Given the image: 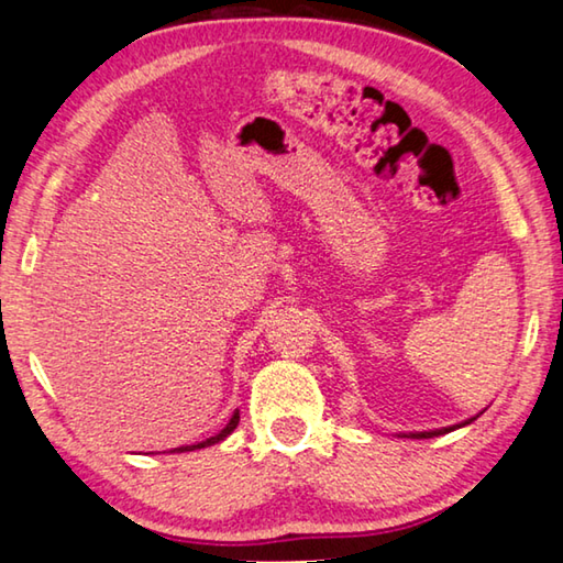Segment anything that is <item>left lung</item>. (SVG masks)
Returning a JSON list of instances; mask_svg holds the SVG:
<instances>
[{"instance_id":"left-lung-1","label":"left lung","mask_w":563,"mask_h":563,"mask_svg":"<svg viewBox=\"0 0 563 563\" xmlns=\"http://www.w3.org/2000/svg\"><path fill=\"white\" fill-rule=\"evenodd\" d=\"M476 419V417H474ZM474 419H466L462 423H454V427H444V429H431V431H411V434H404V437H411V439H434V437H441V434H449V431L454 429H462L466 427V423H472Z\"/></svg>"}]
</instances>
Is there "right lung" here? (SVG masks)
Segmentation results:
<instances>
[{
  "instance_id": "add662e5",
  "label": "right lung",
  "mask_w": 563,
  "mask_h": 563,
  "mask_svg": "<svg viewBox=\"0 0 563 563\" xmlns=\"http://www.w3.org/2000/svg\"><path fill=\"white\" fill-rule=\"evenodd\" d=\"M236 423H239V411H234L232 413V419H229V423L224 429L219 431L217 437H209L207 441H199V444H189V446H179V449H172V451H177V454H181V451H197V449H207V446H214V444H219V441H224L229 434H232V431L236 429Z\"/></svg>"
}]
</instances>
